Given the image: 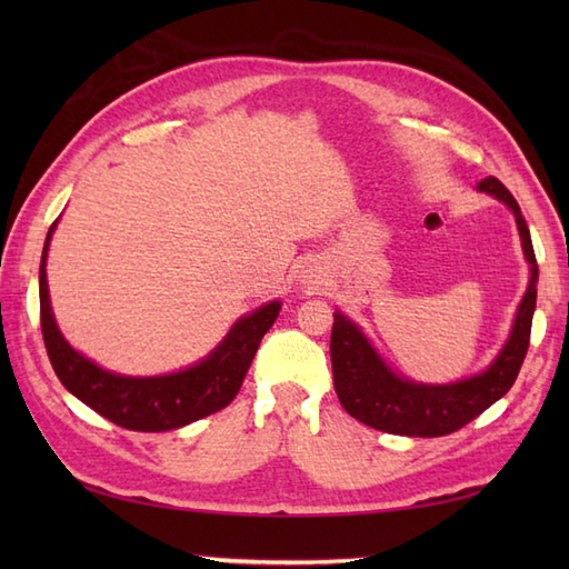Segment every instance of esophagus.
Returning <instances> with one entry per match:
<instances>
[{
	"mask_svg": "<svg viewBox=\"0 0 569 569\" xmlns=\"http://www.w3.org/2000/svg\"><path fill=\"white\" fill-rule=\"evenodd\" d=\"M303 278H306V283H316V281H312V278H316L312 273H308V276H303Z\"/></svg>",
	"mask_w": 569,
	"mask_h": 569,
	"instance_id": "1",
	"label": "esophagus"
}]
</instances>
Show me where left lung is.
Wrapping results in <instances>:
<instances>
[{"label": "left lung", "mask_w": 569, "mask_h": 569, "mask_svg": "<svg viewBox=\"0 0 569 569\" xmlns=\"http://www.w3.org/2000/svg\"><path fill=\"white\" fill-rule=\"evenodd\" d=\"M479 190L499 198L513 210L526 259L530 263V283L521 306H518L509 342L501 349V355L493 359V365L479 377L447 386H426L396 377L383 365L381 357L373 352V347L359 332L357 325L347 320L342 312H335L330 337L335 391L347 413L369 428L391 435H408V438L450 435L485 413L503 393H509L518 371H521L530 345V325H533L538 296L533 241H530L521 208H518L516 198L506 190L499 178H485L479 183Z\"/></svg>", "instance_id": "1"}]
</instances>
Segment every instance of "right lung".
I'll list each match as a JSON object with an SVG mask.
<instances>
[{"label": "right lung", "instance_id": "1", "mask_svg": "<svg viewBox=\"0 0 569 569\" xmlns=\"http://www.w3.org/2000/svg\"><path fill=\"white\" fill-rule=\"evenodd\" d=\"M53 227L56 222L48 229L39 273L41 332L56 377L72 396H78L84 406L98 410L102 418L112 420L114 426L139 432L183 428L188 422L212 416L234 401L241 381H244L251 367V359L257 355L261 337L271 330V325L278 318V310H281L278 300L241 318L232 332L224 337V342L196 367L168 373V377H119V373L104 371L98 365H92L90 359L78 355L63 340L53 320L46 281V251Z\"/></svg>", "mask_w": 569, "mask_h": 569}]
</instances>
